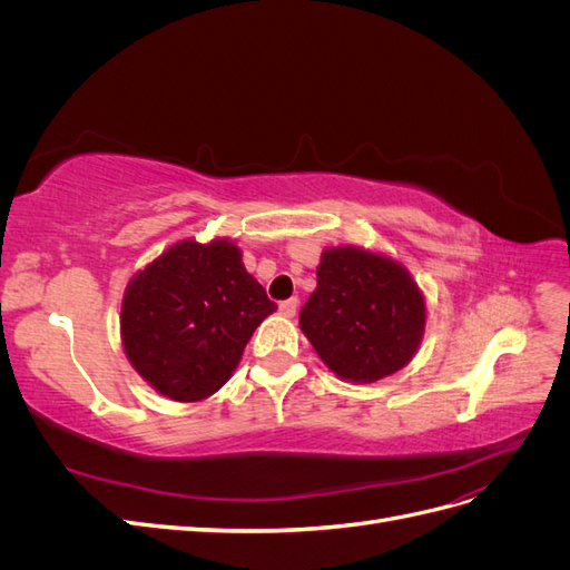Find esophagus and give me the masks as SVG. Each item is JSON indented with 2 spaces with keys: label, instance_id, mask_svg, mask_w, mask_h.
I'll list each match as a JSON object with an SVG mask.
<instances>
[{
  "label": "esophagus",
  "instance_id": "esophagus-1",
  "mask_svg": "<svg viewBox=\"0 0 570 570\" xmlns=\"http://www.w3.org/2000/svg\"><path fill=\"white\" fill-rule=\"evenodd\" d=\"M297 306H299V302H297V297H292V299H285V302H281V314L283 316H287V318H292L295 316V312H297Z\"/></svg>",
  "mask_w": 570,
  "mask_h": 570
}]
</instances>
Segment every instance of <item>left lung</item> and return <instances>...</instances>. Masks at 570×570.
I'll use <instances>...</instances> for the list:
<instances>
[{
    "mask_svg": "<svg viewBox=\"0 0 570 570\" xmlns=\"http://www.w3.org/2000/svg\"><path fill=\"white\" fill-rule=\"evenodd\" d=\"M316 278L299 327L327 368L342 381L375 383L409 364L423 340L425 299L400 262L331 247Z\"/></svg>",
    "mask_w": 570,
    "mask_h": 570,
    "instance_id": "obj_1",
    "label": "left lung"
}]
</instances>
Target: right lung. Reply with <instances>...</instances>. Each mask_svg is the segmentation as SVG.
<instances>
[{"mask_svg": "<svg viewBox=\"0 0 570 570\" xmlns=\"http://www.w3.org/2000/svg\"><path fill=\"white\" fill-rule=\"evenodd\" d=\"M275 308L230 239H183L128 283L120 337L132 368L159 394L202 402L228 383Z\"/></svg>", "mask_w": 570, "mask_h": 570, "instance_id": "right-lung-1", "label": "right lung"}]
</instances>
